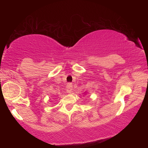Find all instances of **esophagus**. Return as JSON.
<instances>
[{"mask_svg": "<svg viewBox=\"0 0 148 148\" xmlns=\"http://www.w3.org/2000/svg\"><path fill=\"white\" fill-rule=\"evenodd\" d=\"M66 91L69 93H71L72 92V85L71 84H68L66 86Z\"/></svg>", "mask_w": 148, "mask_h": 148, "instance_id": "esophagus-1", "label": "esophagus"}]
</instances>
